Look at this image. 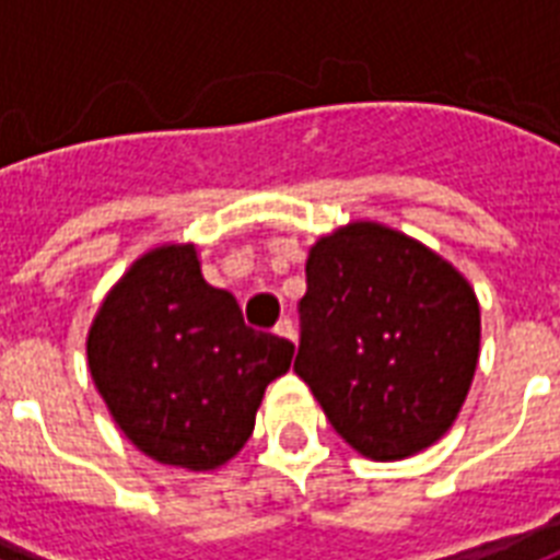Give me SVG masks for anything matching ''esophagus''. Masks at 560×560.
Returning <instances> with one entry per match:
<instances>
[{"label": "esophagus", "instance_id": "obj_1", "mask_svg": "<svg viewBox=\"0 0 560 560\" xmlns=\"http://www.w3.org/2000/svg\"><path fill=\"white\" fill-rule=\"evenodd\" d=\"M276 334H279V337H284V340L296 342V325H293V319H290V316L279 319V325H276Z\"/></svg>", "mask_w": 560, "mask_h": 560}]
</instances>
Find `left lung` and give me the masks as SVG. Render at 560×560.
<instances>
[{
	"label": "left lung",
	"instance_id": "obj_1",
	"mask_svg": "<svg viewBox=\"0 0 560 560\" xmlns=\"http://www.w3.org/2000/svg\"><path fill=\"white\" fill-rule=\"evenodd\" d=\"M293 372L358 453L395 462L442 439L479 358V305L462 272L381 223L316 241Z\"/></svg>",
	"mask_w": 560,
	"mask_h": 560
}]
</instances>
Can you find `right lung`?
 I'll return each mask as SVG.
<instances>
[{"mask_svg": "<svg viewBox=\"0 0 560 560\" xmlns=\"http://www.w3.org/2000/svg\"><path fill=\"white\" fill-rule=\"evenodd\" d=\"M92 381L125 435L165 465L211 470L253 435L293 342L255 331L202 279L194 246H160L109 290L86 340Z\"/></svg>", "mask_w": 560, "mask_h": 560, "instance_id": "obj_1", "label": "right lung"}]
</instances>
